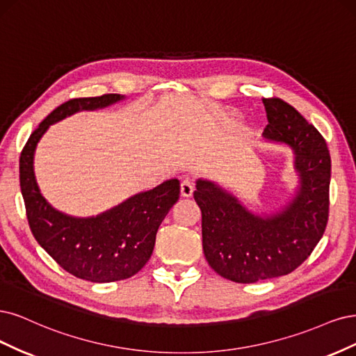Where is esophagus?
I'll return each instance as SVG.
<instances>
[{
  "mask_svg": "<svg viewBox=\"0 0 356 356\" xmlns=\"http://www.w3.org/2000/svg\"><path fill=\"white\" fill-rule=\"evenodd\" d=\"M180 193L183 198H191L193 195V183L191 180H183L180 185Z\"/></svg>",
  "mask_w": 356,
  "mask_h": 356,
  "instance_id": "1",
  "label": "esophagus"
}]
</instances>
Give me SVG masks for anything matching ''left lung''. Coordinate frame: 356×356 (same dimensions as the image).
I'll use <instances>...</instances> for the list:
<instances>
[{"mask_svg":"<svg viewBox=\"0 0 356 356\" xmlns=\"http://www.w3.org/2000/svg\"><path fill=\"white\" fill-rule=\"evenodd\" d=\"M265 142L285 145L294 155L299 185L273 213L248 210L236 195L209 179L197 180L193 198L202 214V250L220 277L251 284L299 268L323 238L328 220L331 158L324 137L281 99H263Z\"/></svg>","mask_w":356,"mask_h":356,"instance_id":"obj_1","label":"left lung"}]
</instances>
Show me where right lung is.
I'll list each match as a JSON object with an SVG mask.
<instances>
[{"label": "right lung", "instance_id": "right-lung-1", "mask_svg": "<svg viewBox=\"0 0 356 356\" xmlns=\"http://www.w3.org/2000/svg\"><path fill=\"white\" fill-rule=\"evenodd\" d=\"M124 99L121 95H103L65 102L31 134L19 161L20 189L33 236L66 272L91 282L127 280L146 265L158 227L179 200L180 183L170 179L97 216L75 217L56 210L42 197L33 171V155L51 124Z\"/></svg>", "mask_w": 356, "mask_h": 356}]
</instances>
